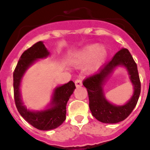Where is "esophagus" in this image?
I'll list each match as a JSON object with an SVG mask.
<instances>
[{"label": "esophagus", "instance_id": "1", "mask_svg": "<svg viewBox=\"0 0 150 150\" xmlns=\"http://www.w3.org/2000/svg\"><path fill=\"white\" fill-rule=\"evenodd\" d=\"M75 85H76V87L81 86L82 85H83V81H82V79H76V80H75Z\"/></svg>", "mask_w": 150, "mask_h": 150}]
</instances>
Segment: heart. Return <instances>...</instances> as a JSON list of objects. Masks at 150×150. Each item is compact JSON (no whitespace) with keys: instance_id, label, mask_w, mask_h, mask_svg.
Returning <instances> with one entry per match:
<instances>
[{"instance_id":"b5f03b06","label":"heart","mask_w":150,"mask_h":150,"mask_svg":"<svg viewBox=\"0 0 150 150\" xmlns=\"http://www.w3.org/2000/svg\"><path fill=\"white\" fill-rule=\"evenodd\" d=\"M107 57V50L104 46L91 44L79 51L74 57V63L79 65H85L91 62V69L98 68L105 62Z\"/></svg>"}]
</instances>
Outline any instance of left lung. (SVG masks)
Returning <instances> with one entry per match:
<instances>
[{
	"mask_svg": "<svg viewBox=\"0 0 150 150\" xmlns=\"http://www.w3.org/2000/svg\"><path fill=\"white\" fill-rule=\"evenodd\" d=\"M119 66H124L127 69L134 86L132 98L122 106L115 105L108 102L105 99L103 88L114 69ZM83 84L88 91L91 114L103 123L114 124L125 120L133 111L140 94V81L137 64L129 51L125 48L121 49L98 72L84 79Z\"/></svg>",
	"mask_w": 150,
	"mask_h": 150,
	"instance_id": "left-lung-1",
	"label": "left lung"
}]
</instances>
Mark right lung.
Here are the masks:
<instances>
[{
    "label": "right lung",
    "instance_id": "add662e5",
    "mask_svg": "<svg viewBox=\"0 0 150 150\" xmlns=\"http://www.w3.org/2000/svg\"><path fill=\"white\" fill-rule=\"evenodd\" d=\"M50 52L42 41H39L24 52L13 72V90L16 106L21 116L34 128L43 131L55 129L66 120V106L76 88L73 81L68 82L54 89L50 107L40 111H31L23 105L20 85L24 74L30 65L39 59L46 58Z\"/></svg>",
    "mask_w": 150,
    "mask_h": 150
}]
</instances>
